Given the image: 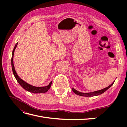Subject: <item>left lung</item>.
Segmentation results:
<instances>
[{
  "label": "left lung",
  "mask_w": 127,
  "mask_h": 127,
  "mask_svg": "<svg viewBox=\"0 0 127 127\" xmlns=\"http://www.w3.org/2000/svg\"><path fill=\"white\" fill-rule=\"evenodd\" d=\"M114 83V81L112 84H111V85H110L109 86H107V87L103 88V89H102L101 90L96 91H94V92H90V93H82V92H80L76 90L73 87L72 88V90L76 94L79 95V96H85V97L95 96H97V95H98L102 94V93H104V92H105L106 91L108 90L109 88L113 85Z\"/></svg>",
  "instance_id": "obj_1"
}]
</instances>
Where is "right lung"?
Here are the masks:
<instances>
[{
  "label": "right lung",
  "mask_w": 127,
  "mask_h": 127,
  "mask_svg": "<svg viewBox=\"0 0 127 127\" xmlns=\"http://www.w3.org/2000/svg\"><path fill=\"white\" fill-rule=\"evenodd\" d=\"M18 44V42L15 44V47L13 50L12 52V57H11V67H12V70L13 74L15 76V78L17 80V82L20 84V85L25 89L27 91L31 92V93H46L50 88L51 86V84H52V81L49 84V85L46 86H43V87H36L33 86L32 85H30V84L27 83L25 81H24L20 77L18 76L17 74L16 73V70H15V67H14V61H13V58H14V52L15 50V49L17 47V45Z\"/></svg>",
  "instance_id": "right-lung-1"
}]
</instances>
